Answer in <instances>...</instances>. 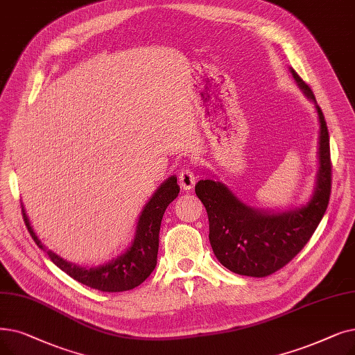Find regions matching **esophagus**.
<instances>
[{
  "label": "esophagus",
  "mask_w": 355,
  "mask_h": 355,
  "mask_svg": "<svg viewBox=\"0 0 355 355\" xmlns=\"http://www.w3.org/2000/svg\"><path fill=\"white\" fill-rule=\"evenodd\" d=\"M178 181H180V187L182 190H191L196 184V177L194 173L190 168L184 166L181 171L178 173Z\"/></svg>",
  "instance_id": "34e87169"
}]
</instances>
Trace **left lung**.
<instances>
[{"instance_id":"left-lung-1","label":"left lung","mask_w":355,"mask_h":355,"mask_svg":"<svg viewBox=\"0 0 355 355\" xmlns=\"http://www.w3.org/2000/svg\"><path fill=\"white\" fill-rule=\"evenodd\" d=\"M288 71L304 97L315 104L319 121L318 171L307 202L297 207L263 210L243 203L219 180H200L196 184V194L209 216L211 250L223 267L239 275L267 277L284 267L311 239L329 203L331 155L327 121L312 89L295 69Z\"/></svg>"}]
</instances>
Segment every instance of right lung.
Masks as SVG:
<instances>
[{"label": "right lung", "mask_w": 355, "mask_h": 355, "mask_svg": "<svg viewBox=\"0 0 355 355\" xmlns=\"http://www.w3.org/2000/svg\"><path fill=\"white\" fill-rule=\"evenodd\" d=\"M178 193L180 187L177 184V177H168L144 206L136 222L135 236L126 251H123L116 258L96 267H83L73 264L52 250H48V246H44V243L39 239L32 223H30L24 205H21V209L30 235H32L39 248L48 254L56 267L71 275L73 280L91 288L107 293H117L137 287L148 279L153 268H155L162 216L169 203L177 198Z\"/></svg>", "instance_id": "1"}]
</instances>
